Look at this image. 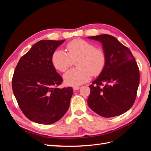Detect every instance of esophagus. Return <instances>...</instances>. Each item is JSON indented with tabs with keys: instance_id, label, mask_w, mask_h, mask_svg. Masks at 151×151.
Here are the masks:
<instances>
[{
	"instance_id": "obj_1",
	"label": "esophagus",
	"mask_w": 151,
	"mask_h": 151,
	"mask_svg": "<svg viewBox=\"0 0 151 151\" xmlns=\"http://www.w3.org/2000/svg\"><path fill=\"white\" fill-rule=\"evenodd\" d=\"M80 89V87H79V86H74V87H73V89H74V91L78 90V89Z\"/></svg>"
}]
</instances>
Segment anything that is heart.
Instances as JSON below:
<instances>
[{
	"label": "heart",
	"mask_w": 151,
	"mask_h": 151,
	"mask_svg": "<svg viewBox=\"0 0 151 151\" xmlns=\"http://www.w3.org/2000/svg\"><path fill=\"white\" fill-rule=\"evenodd\" d=\"M68 53L63 50L54 52L52 58L53 66L58 70L65 72L74 64L77 67L72 68L63 76L66 85L77 86L90 80L91 74L101 73L106 62V54L103 50L86 40L77 39L67 45Z\"/></svg>",
	"instance_id": "obj_1"
}]
</instances>
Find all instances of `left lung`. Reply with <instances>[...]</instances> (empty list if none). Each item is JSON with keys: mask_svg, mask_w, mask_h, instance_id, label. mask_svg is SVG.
<instances>
[{"mask_svg": "<svg viewBox=\"0 0 151 151\" xmlns=\"http://www.w3.org/2000/svg\"><path fill=\"white\" fill-rule=\"evenodd\" d=\"M88 38L101 43L106 57L103 70L89 86V106L103 117L120 115L133 106L137 96V63L130 50L114 36L104 34Z\"/></svg>", "mask_w": 151, "mask_h": 151, "instance_id": "8db88e82", "label": "left lung"}]
</instances>
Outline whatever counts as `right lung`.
I'll use <instances>...</instances> for the list:
<instances>
[{
	"label": "right lung",
	"mask_w": 151,
	"mask_h": 151,
	"mask_svg": "<svg viewBox=\"0 0 151 151\" xmlns=\"http://www.w3.org/2000/svg\"><path fill=\"white\" fill-rule=\"evenodd\" d=\"M64 41H39L20 58L14 72L12 91L19 106L29 120L40 124L58 121L70 106L73 89L57 88L63 79L52 61Z\"/></svg>",
	"instance_id": "1"
}]
</instances>
